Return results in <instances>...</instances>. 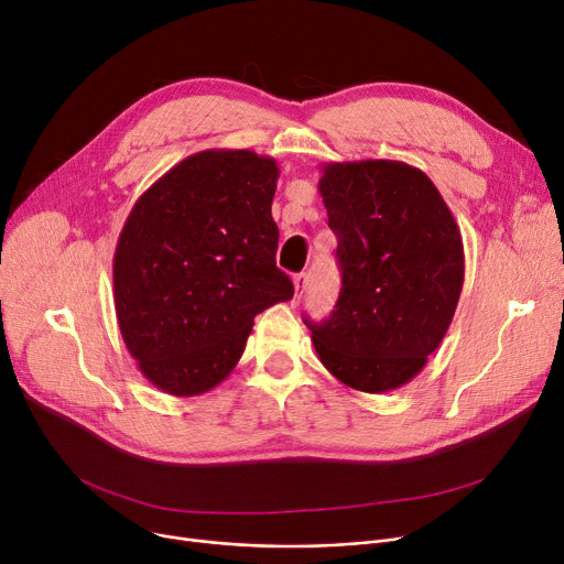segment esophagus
Here are the masks:
<instances>
[{
	"label": "esophagus",
	"mask_w": 564,
	"mask_h": 564,
	"mask_svg": "<svg viewBox=\"0 0 564 564\" xmlns=\"http://www.w3.org/2000/svg\"><path fill=\"white\" fill-rule=\"evenodd\" d=\"M292 283H295V297H297V300H302L304 290H306V283H308V276L302 272V274H297L295 279H292Z\"/></svg>",
	"instance_id": "esophagus-1"
}]
</instances>
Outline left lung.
<instances>
[{
  "mask_svg": "<svg viewBox=\"0 0 564 564\" xmlns=\"http://www.w3.org/2000/svg\"><path fill=\"white\" fill-rule=\"evenodd\" d=\"M317 191L343 285L327 321H304L315 352L350 389H399L452 325L465 274L460 230L435 184L403 161L325 163Z\"/></svg>",
  "mask_w": 564,
  "mask_h": 564,
  "instance_id": "1",
  "label": "left lung"
}]
</instances>
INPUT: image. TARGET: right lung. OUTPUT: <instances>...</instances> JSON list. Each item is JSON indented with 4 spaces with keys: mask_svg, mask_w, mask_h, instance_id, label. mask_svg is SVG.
Listing matches in <instances>:
<instances>
[{
    "mask_svg": "<svg viewBox=\"0 0 564 564\" xmlns=\"http://www.w3.org/2000/svg\"><path fill=\"white\" fill-rule=\"evenodd\" d=\"M274 159L205 150L147 188L119 232L112 283L127 350L165 394L230 376L253 317L295 295L276 267Z\"/></svg>",
    "mask_w": 564,
    "mask_h": 564,
    "instance_id": "right-lung-1",
    "label": "right lung"
}]
</instances>
